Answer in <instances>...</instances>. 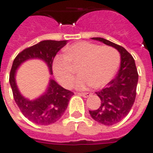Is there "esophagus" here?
I'll use <instances>...</instances> for the list:
<instances>
[{
    "mask_svg": "<svg viewBox=\"0 0 153 153\" xmlns=\"http://www.w3.org/2000/svg\"><path fill=\"white\" fill-rule=\"evenodd\" d=\"M80 94H81V96H83L84 97H89V96H91V94H90V93H81Z\"/></svg>",
    "mask_w": 153,
    "mask_h": 153,
    "instance_id": "1",
    "label": "esophagus"
}]
</instances>
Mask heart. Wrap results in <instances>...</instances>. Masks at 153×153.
<instances>
[{
	"label": "heart",
	"instance_id": "1",
	"mask_svg": "<svg viewBox=\"0 0 153 153\" xmlns=\"http://www.w3.org/2000/svg\"><path fill=\"white\" fill-rule=\"evenodd\" d=\"M65 56H57L52 62V70L57 81L70 88L74 80V68L79 65V76L75 87L86 89L93 85L101 88L115 75L120 62L119 51L111 47H101L81 41L65 48Z\"/></svg>",
	"mask_w": 153,
	"mask_h": 153
}]
</instances>
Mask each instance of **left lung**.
<instances>
[{"label":"left lung","instance_id":"left-lung-1","mask_svg":"<svg viewBox=\"0 0 153 153\" xmlns=\"http://www.w3.org/2000/svg\"><path fill=\"white\" fill-rule=\"evenodd\" d=\"M119 51L121 64L118 76L107 86L96 94L101 99V105L96 111H89L95 121L106 126L119 123L128 114L135 102L138 83L135 59L124 48L103 38H92Z\"/></svg>","mask_w":153,"mask_h":153}]
</instances>
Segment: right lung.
<instances>
[{"label":"right lung","mask_w":153,"mask_h":153,"mask_svg":"<svg viewBox=\"0 0 153 153\" xmlns=\"http://www.w3.org/2000/svg\"><path fill=\"white\" fill-rule=\"evenodd\" d=\"M67 44V40H44L24 49L16 56L10 70V83L15 102L29 120L39 125H49L59 120L66 111L73 93L64 89L51 79L46 92L34 100L26 99L20 94L16 84V70L26 60L40 59L48 64L52 74V62L56 53Z\"/></svg>","instance_id":"1"}]
</instances>
